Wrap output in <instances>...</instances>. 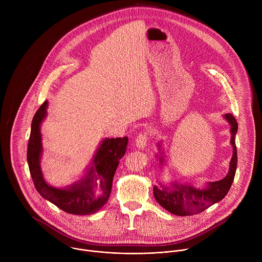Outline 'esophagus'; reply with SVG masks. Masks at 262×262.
Wrapping results in <instances>:
<instances>
[{
    "label": "esophagus",
    "mask_w": 262,
    "mask_h": 262,
    "mask_svg": "<svg viewBox=\"0 0 262 262\" xmlns=\"http://www.w3.org/2000/svg\"><path fill=\"white\" fill-rule=\"evenodd\" d=\"M136 146L138 148H144L148 142V133L144 132L139 134V136L136 138Z\"/></svg>",
    "instance_id": "34e87169"
}]
</instances>
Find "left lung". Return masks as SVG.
I'll list each match as a JSON object with an SVG mask.
<instances>
[{
  "instance_id": "8db88e82",
  "label": "left lung",
  "mask_w": 262,
  "mask_h": 262,
  "mask_svg": "<svg viewBox=\"0 0 262 262\" xmlns=\"http://www.w3.org/2000/svg\"><path fill=\"white\" fill-rule=\"evenodd\" d=\"M224 117L231 125L230 132L232 137L230 142L233 147V156L227 176L219 181L208 182L206 188H196L193 185L178 183H172L171 188L165 186L162 183L160 186H155L154 195L156 200L169 212L181 216L200 213L209 206L221 201L230 190L237 166V152L235 145L237 122L232 114H226Z\"/></svg>"
}]
</instances>
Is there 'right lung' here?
<instances>
[{
  "instance_id": "obj_1",
  "label": "right lung",
  "mask_w": 262,
  "mask_h": 262,
  "mask_svg": "<svg viewBox=\"0 0 262 262\" xmlns=\"http://www.w3.org/2000/svg\"><path fill=\"white\" fill-rule=\"evenodd\" d=\"M47 106L48 101H45L35 113L28 143L27 160L35 188L45 199L68 213L92 214L107 202L113 177L119 161L125 155L128 138L104 139L81 181L63 190L54 188L46 182L39 164L42 152L40 123L47 115Z\"/></svg>"
}]
</instances>
